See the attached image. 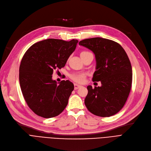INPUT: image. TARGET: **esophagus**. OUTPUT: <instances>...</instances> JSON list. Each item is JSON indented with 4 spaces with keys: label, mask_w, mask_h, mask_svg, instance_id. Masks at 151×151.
Instances as JSON below:
<instances>
[{
    "label": "esophagus",
    "mask_w": 151,
    "mask_h": 151,
    "mask_svg": "<svg viewBox=\"0 0 151 151\" xmlns=\"http://www.w3.org/2000/svg\"><path fill=\"white\" fill-rule=\"evenodd\" d=\"M81 85L76 84V83H75V84H74V88H75V90H78V89L81 88Z\"/></svg>",
    "instance_id": "obj_1"
}]
</instances>
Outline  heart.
<instances>
[{
    "label": "heart",
    "mask_w": 151,
    "mask_h": 151,
    "mask_svg": "<svg viewBox=\"0 0 151 151\" xmlns=\"http://www.w3.org/2000/svg\"><path fill=\"white\" fill-rule=\"evenodd\" d=\"M90 53V52H88V51H83L80 53V56L86 54V53ZM70 78L71 80H73L77 83H83L85 80V75L83 73H74V74H72L71 75H70Z\"/></svg>",
    "instance_id": "obj_1"
}]
</instances>
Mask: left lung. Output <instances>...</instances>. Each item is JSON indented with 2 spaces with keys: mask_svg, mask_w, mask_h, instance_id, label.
<instances>
[{
  "mask_svg": "<svg viewBox=\"0 0 151 151\" xmlns=\"http://www.w3.org/2000/svg\"><path fill=\"white\" fill-rule=\"evenodd\" d=\"M80 45L91 50L95 55L96 71L93 81H101V86H87L85 104L92 114L109 117L118 113L129 96L132 79L129 58L119 43L101 37L87 38Z\"/></svg>",
  "mask_w": 151,
  "mask_h": 151,
  "instance_id": "left-lung-1",
  "label": "left lung"
}]
</instances>
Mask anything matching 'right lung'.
Listing matches in <instances>:
<instances>
[{"mask_svg":"<svg viewBox=\"0 0 151 151\" xmlns=\"http://www.w3.org/2000/svg\"><path fill=\"white\" fill-rule=\"evenodd\" d=\"M78 42L75 39H46L33 44L24 54L19 68L20 88L27 105L37 115L53 118L68 104L73 84L69 80L57 83L52 75L65 66Z\"/></svg>","mask_w":151,"mask_h":151,"instance_id":"add662e5","label":"right lung"}]
</instances>
